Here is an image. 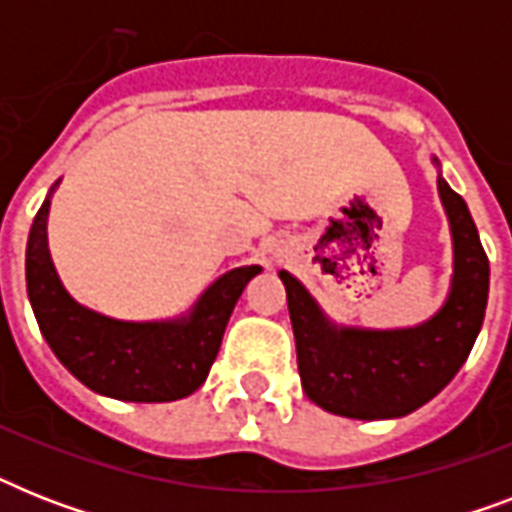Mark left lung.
Returning <instances> with one entry per match:
<instances>
[{
  "instance_id": "8db88e82",
  "label": "left lung",
  "mask_w": 512,
  "mask_h": 512,
  "mask_svg": "<svg viewBox=\"0 0 512 512\" xmlns=\"http://www.w3.org/2000/svg\"><path fill=\"white\" fill-rule=\"evenodd\" d=\"M454 239V279L444 308L414 329L332 327L295 276L281 271L305 396L353 420L404 417L428 404L460 372L484 324L489 257L460 193L438 177Z\"/></svg>"
}]
</instances>
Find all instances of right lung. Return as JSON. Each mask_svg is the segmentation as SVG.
<instances>
[{"mask_svg":"<svg viewBox=\"0 0 512 512\" xmlns=\"http://www.w3.org/2000/svg\"><path fill=\"white\" fill-rule=\"evenodd\" d=\"M47 212L50 199L28 233L26 287L36 324L60 364L90 390L119 401L162 404L191 396L207 380L233 305L260 265L220 276L183 321L106 319L74 303L60 284L47 249Z\"/></svg>","mask_w":512,"mask_h":512,"instance_id":"obj_1","label":"right lung"}]
</instances>
